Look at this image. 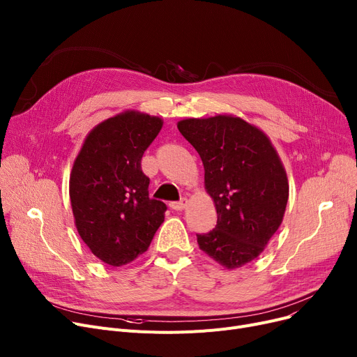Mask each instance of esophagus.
<instances>
[{"instance_id": "esophagus-1", "label": "esophagus", "mask_w": 357, "mask_h": 357, "mask_svg": "<svg viewBox=\"0 0 357 357\" xmlns=\"http://www.w3.org/2000/svg\"><path fill=\"white\" fill-rule=\"evenodd\" d=\"M186 205H188V199L182 198L181 201H174L171 202V208L175 211H182L183 208H186Z\"/></svg>"}]
</instances>
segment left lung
Wrapping results in <instances>:
<instances>
[{
    "label": "left lung",
    "mask_w": 357,
    "mask_h": 357,
    "mask_svg": "<svg viewBox=\"0 0 357 357\" xmlns=\"http://www.w3.org/2000/svg\"><path fill=\"white\" fill-rule=\"evenodd\" d=\"M178 130L202 160L218 215L215 229L197 234L198 246L221 266L241 268L264 252L282 222L285 169L269 139L238 117L188 119Z\"/></svg>",
    "instance_id": "left-lung-1"
}]
</instances>
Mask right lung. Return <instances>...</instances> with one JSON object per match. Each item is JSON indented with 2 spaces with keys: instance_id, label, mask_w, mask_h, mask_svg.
<instances>
[{
  "instance_id": "add662e5",
  "label": "right lung",
  "mask_w": 357,
  "mask_h": 357,
  "mask_svg": "<svg viewBox=\"0 0 357 357\" xmlns=\"http://www.w3.org/2000/svg\"><path fill=\"white\" fill-rule=\"evenodd\" d=\"M162 120L127 111L88 135L73 163L69 197L78 233L89 250L111 266L144 253L165 218L166 204L149 198L142 171L144 150Z\"/></svg>"
}]
</instances>
